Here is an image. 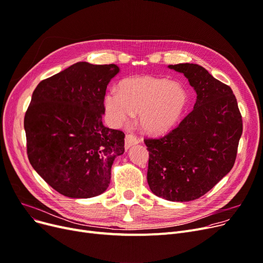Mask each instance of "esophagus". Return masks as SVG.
<instances>
[{
  "label": "esophagus",
  "instance_id": "34e87169",
  "mask_svg": "<svg viewBox=\"0 0 263 263\" xmlns=\"http://www.w3.org/2000/svg\"><path fill=\"white\" fill-rule=\"evenodd\" d=\"M139 143H140V141L136 139V136H134L133 134H127V135H125V139H124V147H125V149H129L130 147H132V146H134L136 144H139Z\"/></svg>",
  "mask_w": 263,
  "mask_h": 263
}]
</instances>
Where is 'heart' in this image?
<instances>
[{
	"mask_svg": "<svg viewBox=\"0 0 263 263\" xmlns=\"http://www.w3.org/2000/svg\"><path fill=\"white\" fill-rule=\"evenodd\" d=\"M188 102L189 96L182 85L165 78L138 76L123 79L119 91H107L104 106L115 123H128L134 112H139L142 130L151 135H161L175 127Z\"/></svg>",
	"mask_w": 263,
	"mask_h": 263,
	"instance_id": "heart-1",
	"label": "heart"
}]
</instances>
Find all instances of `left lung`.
<instances>
[{"instance_id": "left-lung-1", "label": "left lung", "mask_w": 263, "mask_h": 263, "mask_svg": "<svg viewBox=\"0 0 263 263\" xmlns=\"http://www.w3.org/2000/svg\"><path fill=\"white\" fill-rule=\"evenodd\" d=\"M195 89L193 110L161 139H147V181L154 195L173 202L199 199L233 167L243 121L229 86L199 64L167 66Z\"/></svg>"}]
</instances>
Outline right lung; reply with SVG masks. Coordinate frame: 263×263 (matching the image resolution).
<instances>
[{"label": "right lung", "instance_id": "right-lung-1", "mask_svg": "<svg viewBox=\"0 0 263 263\" xmlns=\"http://www.w3.org/2000/svg\"><path fill=\"white\" fill-rule=\"evenodd\" d=\"M116 64L77 62L42 81L25 116L28 158L37 174L68 198L103 193L110 168L124 153V133L102 122Z\"/></svg>", "mask_w": 263, "mask_h": 263}]
</instances>
